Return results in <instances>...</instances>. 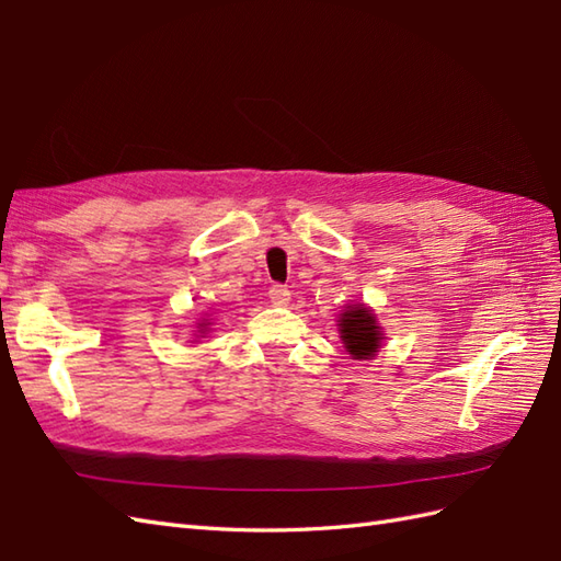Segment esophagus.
<instances>
[{"mask_svg":"<svg viewBox=\"0 0 561 561\" xmlns=\"http://www.w3.org/2000/svg\"><path fill=\"white\" fill-rule=\"evenodd\" d=\"M268 297L273 305H288L290 302V290L285 288V285H273V288L268 290Z\"/></svg>","mask_w":561,"mask_h":561,"instance_id":"1","label":"esophagus"}]
</instances>
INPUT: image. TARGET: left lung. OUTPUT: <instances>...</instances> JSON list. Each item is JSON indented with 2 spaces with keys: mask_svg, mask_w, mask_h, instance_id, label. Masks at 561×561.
<instances>
[{
  "mask_svg": "<svg viewBox=\"0 0 561 561\" xmlns=\"http://www.w3.org/2000/svg\"><path fill=\"white\" fill-rule=\"evenodd\" d=\"M340 337L352 359H371L383 343V328L378 325L376 313L364 305H352L340 313Z\"/></svg>",
  "mask_w": 561,
  "mask_h": 561,
  "instance_id": "1",
  "label": "left lung"
}]
</instances>
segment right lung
I'll list each match as a JSON object with an SVG mask.
<instances>
[{"instance_id":"add662e5","label":"right lung","mask_w":561,"mask_h":561,"mask_svg":"<svg viewBox=\"0 0 561 561\" xmlns=\"http://www.w3.org/2000/svg\"><path fill=\"white\" fill-rule=\"evenodd\" d=\"M197 328H199V331H197V333H207V328H209V321H202V323H197ZM199 337H204V335H199Z\"/></svg>"}]
</instances>
